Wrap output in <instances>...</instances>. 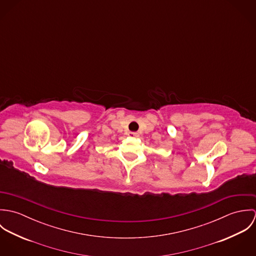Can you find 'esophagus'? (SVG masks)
Returning a JSON list of instances; mask_svg holds the SVG:
<instances>
[{"label": "esophagus", "mask_w": 256, "mask_h": 256, "mask_svg": "<svg viewBox=\"0 0 256 256\" xmlns=\"http://www.w3.org/2000/svg\"><path fill=\"white\" fill-rule=\"evenodd\" d=\"M128 135L132 138H138L139 137V133H136V132H130Z\"/></svg>", "instance_id": "1"}]
</instances>
